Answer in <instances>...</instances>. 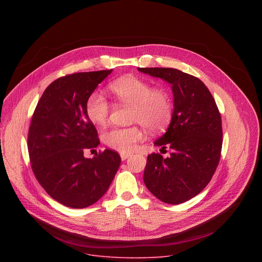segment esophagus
<instances>
[{
	"mask_svg": "<svg viewBox=\"0 0 262 262\" xmlns=\"http://www.w3.org/2000/svg\"><path fill=\"white\" fill-rule=\"evenodd\" d=\"M130 156H132L130 154H121V155H120V157H121V160H122V161H125V160H126V159H128Z\"/></svg>",
	"mask_w": 262,
	"mask_h": 262,
	"instance_id": "obj_1",
	"label": "esophagus"
}]
</instances>
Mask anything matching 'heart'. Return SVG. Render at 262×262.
Instances as JSON below:
<instances>
[{
	"mask_svg": "<svg viewBox=\"0 0 262 262\" xmlns=\"http://www.w3.org/2000/svg\"><path fill=\"white\" fill-rule=\"evenodd\" d=\"M108 88L119 103L132 106V123H139L152 134L161 133L170 125L173 101L167 90L154 88L148 81L133 76L112 82ZM85 108L90 121L102 125L108 118L111 104L101 92L94 91L87 98ZM143 136V130L137 125L112 127L102 133V140L107 147L126 154L134 150Z\"/></svg>",
	"mask_w": 262,
	"mask_h": 262,
	"instance_id": "obj_1",
	"label": "heart"
}]
</instances>
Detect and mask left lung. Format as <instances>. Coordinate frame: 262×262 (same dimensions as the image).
<instances>
[{"label": "left lung", "mask_w": 262, "mask_h": 262, "mask_svg": "<svg viewBox=\"0 0 262 262\" xmlns=\"http://www.w3.org/2000/svg\"><path fill=\"white\" fill-rule=\"evenodd\" d=\"M172 85L173 117L167 133L156 141L172 154L147 157L144 182L158 199L180 204L198 195L212 178L221 159L222 118L214 98L198 78L175 68H138Z\"/></svg>", "instance_id": "8db88e82"}]
</instances>
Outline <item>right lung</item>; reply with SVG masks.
<instances>
[{"label":"right lung","mask_w":262,"mask_h":262,"mask_svg":"<svg viewBox=\"0 0 262 262\" xmlns=\"http://www.w3.org/2000/svg\"><path fill=\"white\" fill-rule=\"evenodd\" d=\"M111 71L76 72L55 80L31 119L28 151L33 173L46 192L67 207L84 208L99 200L120 166L119 154L111 149L93 159L84 157L99 144L86 101Z\"/></svg>","instance_id":"right-lung-1"}]
</instances>
